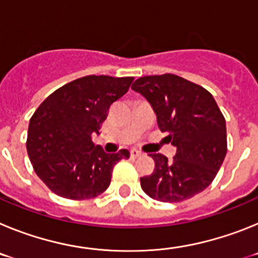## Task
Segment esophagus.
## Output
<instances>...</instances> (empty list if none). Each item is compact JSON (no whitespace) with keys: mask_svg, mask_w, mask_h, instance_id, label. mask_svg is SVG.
I'll return each mask as SVG.
<instances>
[{"mask_svg":"<svg viewBox=\"0 0 258 258\" xmlns=\"http://www.w3.org/2000/svg\"><path fill=\"white\" fill-rule=\"evenodd\" d=\"M142 152L141 151H138V150H136V149H133L131 151V156L132 157H140V156H142Z\"/></svg>","mask_w":258,"mask_h":258,"instance_id":"34e87169","label":"esophagus"}]
</instances>
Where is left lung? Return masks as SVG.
Listing matches in <instances>:
<instances>
[{"label":"left lung","mask_w":258,"mask_h":258,"mask_svg":"<svg viewBox=\"0 0 258 258\" xmlns=\"http://www.w3.org/2000/svg\"><path fill=\"white\" fill-rule=\"evenodd\" d=\"M132 88L151 103L159 129L177 147L172 160L150 155L155 169L141 177L142 190L164 203L183 202L206 190L227 152L226 120L213 95L173 74L140 77Z\"/></svg>","instance_id":"obj_1"}]
</instances>
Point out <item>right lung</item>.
<instances>
[{"label": "right lung", "mask_w": 258, "mask_h": 258, "mask_svg": "<svg viewBox=\"0 0 258 258\" xmlns=\"http://www.w3.org/2000/svg\"><path fill=\"white\" fill-rule=\"evenodd\" d=\"M134 77H80L51 93L29 120L27 151L36 174L58 197L84 200L101 195L113 166L127 150L106 154L95 146L109 107L129 90Z\"/></svg>", "instance_id": "1"}]
</instances>
